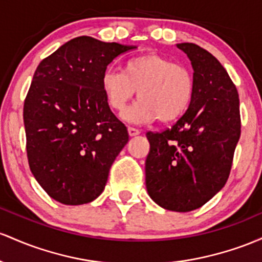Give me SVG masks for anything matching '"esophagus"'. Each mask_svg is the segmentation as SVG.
<instances>
[{
  "label": "esophagus",
  "instance_id": "esophagus-1",
  "mask_svg": "<svg viewBox=\"0 0 262 262\" xmlns=\"http://www.w3.org/2000/svg\"><path fill=\"white\" fill-rule=\"evenodd\" d=\"M128 131V135H130L131 137L134 136H137V135H140V130H137V128H134V127H128L127 128Z\"/></svg>",
  "mask_w": 262,
  "mask_h": 262
}]
</instances>
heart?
I'll list each match as a JSON object with an SVG mask.
<instances>
[{
  "instance_id": "heart-1",
  "label": "heart",
  "mask_w": 262,
  "mask_h": 262,
  "mask_svg": "<svg viewBox=\"0 0 262 262\" xmlns=\"http://www.w3.org/2000/svg\"><path fill=\"white\" fill-rule=\"evenodd\" d=\"M105 101L121 113L137 90V100L122 119L146 123L157 119L172 122L186 114L195 92L194 76L187 67L158 54H143L125 61L122 72L106 69L100 80Z\"/></svg>"
}]
</instances>
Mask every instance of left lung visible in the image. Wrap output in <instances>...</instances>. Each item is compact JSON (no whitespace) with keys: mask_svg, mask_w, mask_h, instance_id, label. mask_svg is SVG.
I'll return each mask as SVG.
<instances>
[{"mask_svg":"<svg viewBox=\"0 0 262 262\" xmlns=\"http://www.w3.org/2000/svg\"><path fill=\"white\" fill-rule=\"evenodd\" d=\"M177 48L189 58L195 92L183 116L163 132H147L146 188L156 204L186 213L225 186L240 139L239 95L215 57L193 43Z\"/></svg>","mask_w":262,"mask_h":262,"instance_id":"1","label":"left lung"}]
</instances>
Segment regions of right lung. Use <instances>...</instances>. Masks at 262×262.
Masks as SVG:
<instances>
[{
	"label": "right lung",
	"mask_w": 262,
	"mask_h": 262,
	"mask_svg": "<svg viewBox=\"0 0 262 262\" xmlns=\"http://www.w3.org/2000/svg\"><path fill=\"white\" fill-rule=\"evenodd\" d=\"M136 48L78 37L37 67L23 106L29 168L51 198L66 205L93 202L128 141L100 80L117 55Z\"/></svg>",
	"instance_id": "1"
}]
</instances>
